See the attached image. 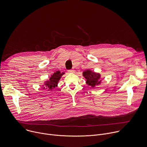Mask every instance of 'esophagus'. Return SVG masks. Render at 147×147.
<instances>
[{"label":"esophagus","mask_w":147,"mask_h":147,"mask_svg":"<svg viewBox=\"0 0 147 147\" xmlns=\"http://www.w3.org/2000/svg\"><path fill=\"white\" fill-rule=\"evenodd\" d=\"M68 72L69 73H74V70H68Z\"/></svg>","instance_id":"esophagus-1"}]
</instances>
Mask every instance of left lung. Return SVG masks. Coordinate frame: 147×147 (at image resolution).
<instances>
[{
  "label": "left lung",
  "instance_id": "1",
  "mask_svg": "<svg viewBox=\"0 0 147 147\" xmlns=\"http://www.w3.org/2000/svg\"><path fill=\"white\" fill-rule=\"evenodd\" d=\"M82 75L86 79V83L92 88L97 86L100 83V75L99 73L87 70L82 73Z\"/></svg>",
  "mask_w": 147,
  "mask_h": 147
}]
</instances>
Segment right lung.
Here are the masks:
<instances>
[{"mask_svg": "<svg viewBox=\"0 0 147 147\" xmlns=\"http://www.w3.org/2000/svg\"><path fill=\"white\" fill-rule=\"evenodd\" d=\"M63 74L64 73H61L60 71H57L56 72L54 73L51 76L49 80L45 82L44 85L43 86V88L48 89V91L52 90L53 89L55 88V87L57 86V84L59 80Z\"/></svg>", "mask_w": 147, "mask_h": 147, "instance_id": "add662e5", "label": "right lung"}]
</instances>
